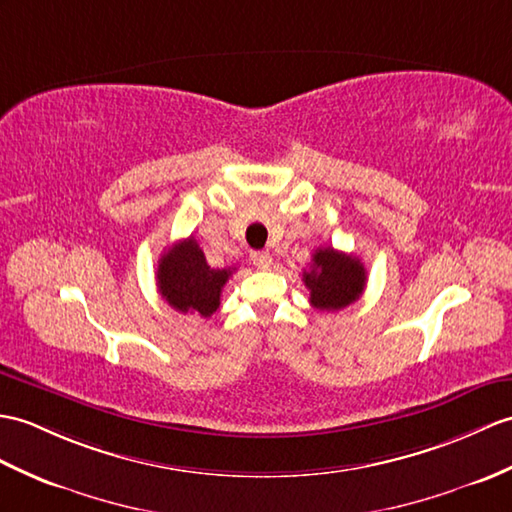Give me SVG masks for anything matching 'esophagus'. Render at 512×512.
I'll return each instance as SVG.
<instances>
[{
  "label": "esophagus",
  "mask_w": 512,
  "mask_h": 512,
  "mask_svg": "<svg viewBox=\"0 0 512 512\" xmlns=\"http://www.w3.org/2000/svg\"><path fill=\"white\" fill-rule=\"evenodd\" d=\"M251 261H253V266L266 270L272 264V255L268 251H253L251 253Z\"/></svg>",
  "instance_id": "esophagus-1"
}]
</instances>
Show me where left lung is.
I'll return each instance as SVG.
<instances>
[{
	"label": "left lung",
	"mask_w": 512,
	"mask_h": 512,
	"mask_svg": "<svg viewBox=\"0 0 512 512\" xmlns=\"http://www.w3.org/2000/svg\"><path fill=\"white\" fill-rule=\"evenodd\" d=\"M303 281L316 310L338 312L360 299L366 285V270L358 257L327 246L312 255V266L303 272Z\"/></svg>",
	"instance_id": "obj_1"
}]
</instances>
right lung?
Instances as JSON below:
<instances>
[{
	"mask_svg": "<svg viewBox=\"0 0 512 512\" xmlns=\"http://www.w3.org/2000/svg\"><path fill=\"white\" fill-rule=\"evenodd\" d=\"M235 268H211L194 237H187L163 253L157 285L165 301L181 314L209 318L220 307V294Z\"/></svg>",
	"mask_w": 512,
	"mask_h": 512,
	"instance_id": "1",
	"label": "right lung"
}]
</instances>
